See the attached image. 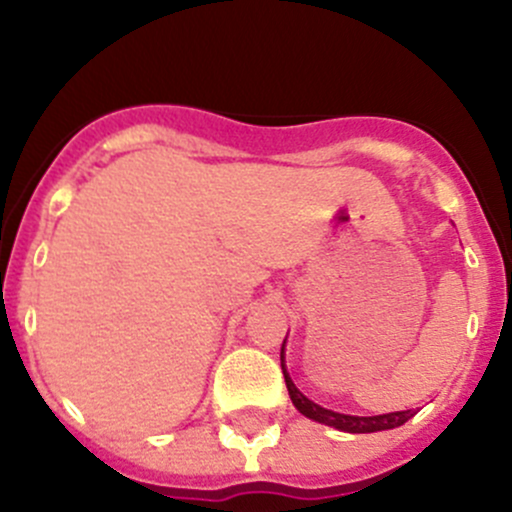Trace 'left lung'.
Returning a JSON list of instances; mask_svg holds the SVG:
<instances>
[{
	"label": "left lung",
	"mask_w": 512,
	"mask_h": 512,
	"mask_svg": "<svg viewBox=\"0 0 512 512\" xmlns=\"http://www.w3.org/2000/svg\"><path fill=\"white\" fill-rule=\"evenodd\" d=\"M287 342V337H285ZM285 342H282V352H280V361H282V374H285L287 381V391L289 399H292L294 409L299 411L302 416L312 418V421L324 423V426H332L337 431H347V433H374V431H389V428H399L404 426L409 418H414L416 411H394V414H379V416H349V414H337V411L322 409L319 404L309 401L302 391L294 386V381L289 379L287 366H285Z\"/></svg>",
	"instance_id": "left-lung-1"
}]
</instances>
